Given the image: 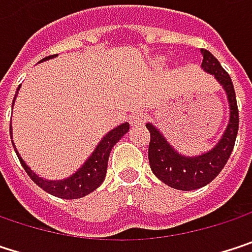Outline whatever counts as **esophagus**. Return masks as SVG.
Here are the masks:
<instances>
[{
	"mask_svg": "<svg viewBox=\"0 0 252 252\" xmlns=\"http://www.w3.org/2000/svg\"><path fill=\"white\" fill-rule=\"evenodd\" d=\"M144 118H146V114H144L143 109H134V111L131 112V115H129V124H132V126H140V124H143Z\"/></svg>",
	"mask_w": 252,
	"mask_h": 252,
	"instance_id": "1",
	"label": "esophagus"
}]
</instances>
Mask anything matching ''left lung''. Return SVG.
Returning a JSON list of instances; mask_svg holds the SVG:
<instances>
[{"label": "left lung", "mask_w": 252, "mask_h": 252, "mask_svg": "<svg viewBox=\"0 0 252 252\" xmlns=\"http://www.w3.org/2000/svg\"><path fill=\"white\" fill-rule=\"evenodd\" d=\"M201 55H203L201 67L207 73L216 77V80L223 86L227 93L229 108H230V120L226 131L220 138V141L216 144V147L206 155L197 158H185L176 153L171 147V144L163 138V135L152 124L146 126L150 132L149 163L153 174L166 185L182 191L201 188L209 182H212L220 174L233 150L238 126H239L236 96L230 77L223 70L220 63L209 51L201 49Z\"/></svg>", "instance_id": "obj_1"}]
</instances>
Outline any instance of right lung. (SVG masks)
<instances>
[{
    "instance_id": "obj_1",
    "label": "right lung",
    "mask_w": 252,
    "mask_h": 252,
    "mask_svg": "<svg viewBox=\"0 0 252 252\" xmlns=\"http://www.w3.org/2000/svg\"><path fill=\"white\" fill-rule=\"evenodd\" d=\"M57 55H49L46 58H43L42 61H46L49 58H54ZM16 99V96H14ZM14 103V102H13ZM11 129V126H10ZM129 129V124H121L120 126L114 128L112 131H109L102 141L97 144L96 150L92 153V156L86 160V163L77 171L76 174L64 181H46L43 178H39L34 172H32V169L25 163V160L20 158L19 152L16 150L19 160L22 163V166L25 168L26 174L30 176V179L39 185L42 189H45L46 192L60 197V198H67V200H73V198H81L87 194H90L92 191H94L105 179L106 175V168H108V159H109V153L112 150V147L121 140V137ZM11 134V131H10ZM13 143V140H11Z\"/></svg>"
}]
</instances>
